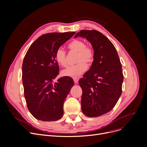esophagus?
Returning a JSON list of instances; mask_svg holds the SVG:
<instances>
[{
	"mask_svg": "<svg viewBox=\"0 0 147 147\" xmlns=\"http://www.w3.org/2000/svg\"><path fill=\"white\" fill-rule=\"evenodd\" d=\"M79 80V77H76V78H73V80H74V82L75 84H77V83H78Z\"/></svg>",
	"mask_w": 147,
	"mask_h": 147,
	"instance_id": "34e87169",
	"label": "esophagus"
}]
</instances>
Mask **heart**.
I'll use <instances>...</instances> for the list:
<instances>
[{
    "instance_id": "b5f03b06",
    "label": "heart",
    "mask_w": 147,
    "mask_h": 147,
    "mask_svg": "<svg viewBox=\"0 0 147 147\" xmlns=\"http://www.w3.org/2000/svg\"><path fill=\"white\" fill-rule=\"evenodd\" d=\"M68 48L71 51L78 52L76 61L78 63L63 69L62 71V74L64 76L74 78L78 77L86 70L88 66L85 62L88 64L92 63L94 59V51L90 46H86L84 41L78 39L74 40L69 43ZM55 59L59 65L66 66V52L62 48H59L56 51Z\"/></svg>"
}]
</instances>
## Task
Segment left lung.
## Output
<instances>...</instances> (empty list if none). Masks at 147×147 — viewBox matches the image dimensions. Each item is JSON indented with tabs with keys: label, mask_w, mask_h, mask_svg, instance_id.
<instances>
[{
	"label": "left lung",
	"mask_w": 147,
	"mask_h": 147,
	"mask_svg": "<svg viewBox=\"0 0 147 147\" xmlns=\"http://www.w3.org/2000/svg\"><path fill=\"white\" fill-rule=\"evenodd\" d=\"M79 36L86 38L94 51L90 68L79 81L83 91L82 110L88 117H96L111 111L121 96V65L114 46L102 33L83 30L74 37Z\"/></svg>",
	"instance_id": "obj_1"
}]
</instances>
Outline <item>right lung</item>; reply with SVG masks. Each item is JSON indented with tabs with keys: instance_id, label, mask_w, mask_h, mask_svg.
Returning a JSON list of instances; mask_svg holds the SVG:
<instances>
[{
	"instance_id": "add662e5",
	"label": "right lung",
	"mask_w": 147,
	"mask_h": 147,
	"mask_svg": "<svg viewBox=\"0 0 147 147\" xmlns=\"http://www.w3.org/2000/svg\"><path fill=\"white\" fill-rule=\"evenodd\" d=\"M74 32L50 33L38 37L30 46L23 60L22 79L29 111L37 120L56 121L63 117V105L74 85L71 78H61L55 59L56 51Z\"/></svg>"
}]
</instances>
